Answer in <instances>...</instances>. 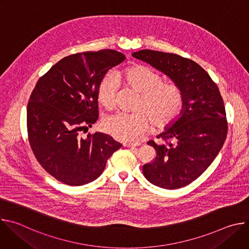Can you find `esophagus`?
<instances>
[{
	"label": "esophagus",
	"mask_w": 249,
	"mask_h": 249,
	"mask_svg": "<svg viewBox=\"0 0 249 249\" xmlns=\"http://www.w3.org/2000/svg\"><path fill=\"white\" fill-rule=\"evenodd\" d=\"M123 146L127 147V148H136V147H139L140 144H138V143H124Z\"/></svg>",
	"instance_id": "1"
}]
</instances>
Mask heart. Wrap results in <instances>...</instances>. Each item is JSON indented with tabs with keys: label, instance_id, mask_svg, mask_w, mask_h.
<instances>
[{
	"label": "heart",
	"instance_id": "1",
	"mask_svg": "<svg viewBox=\"0 0 249 249\" xmlns=\"http://www.w3.org/2000/svg\"><path fill=\"white\" fill-rule=\"evenodd\" d=\"M119 79L130 89L141 93L136 113H116L102 122V129L118 141H134L146 133L153 121L156 128H162L179 115L183 94L178 86L163 83L155 70L144 65H133L125 69ZM118 81L114 74H106L97 89L99 103L112 109L117 100Z\"/></svg>",
	"mask_w": 249,
	"mask_h": 249
}]
</instances>
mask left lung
<instances>
[{
    "mask_svg": "<svg viewBox=\"0 0 249 249\" xmlns=\"http://www.w3.org/2000/svg\"><path fill=\"white\" fill-rule=\"evenodd\" d=\"M132 56L160 71L182 91L179 116L157 136L166 145L148 142L157 156L143 166V173L160 188L184 187L209 167L225 143L228 123L223 97L209 74L190 59L149 49Z\"/></svg>",
    "mask_w": 249,
    "mask_h": 249,
    "instance_id": "obj_1",
    "label": "left lung"
}]
</instances>
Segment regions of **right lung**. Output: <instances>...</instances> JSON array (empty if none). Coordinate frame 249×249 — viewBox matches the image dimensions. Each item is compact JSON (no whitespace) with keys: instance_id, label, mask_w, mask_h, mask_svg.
Listing matches in <instances>:
<instances>
[{"instance_id":"obj_1","label":"right lung","mask_w":249,"mask_h":249,"mask_svg":"<svg viewBox=\"0 0 249 249\" xmlns=\"http://www.w3.org/2000/svg\"><path fill=\"white\" fill-rule=\"evenodd\" d=\"M125 60L115 50L77 53L56 63L27 104V133L41 166L65 184H88L122 145L100 132L83 135L98 118L97 89L108 70Z\"/></svg>"}]
</instances>
